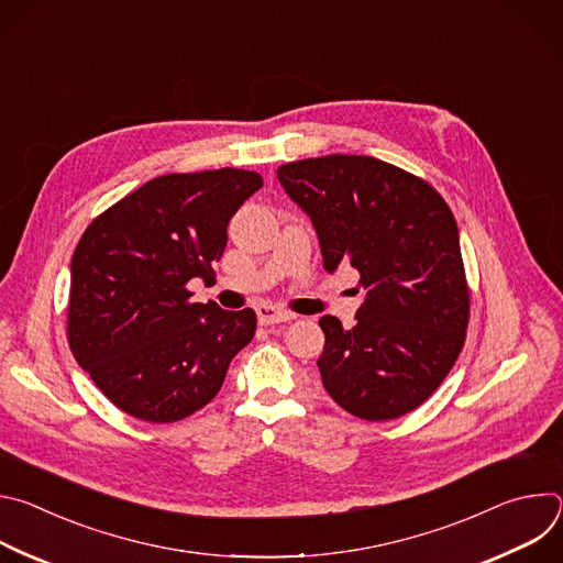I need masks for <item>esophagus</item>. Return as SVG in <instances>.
Listing matches in <instances>:
<instances>
[{
  "instance_id": "esophagus-1",
  "label": "esophagus",
  "mask_w": 563,
  "mask_h": 563,
  "mask_svg": "<svg viewBox=\"0 0 563 563\" xmlns=\"http://www.w3.org/2000/svg\"><path fill=\"white\" fill-rule=\"evenodd\" d=\"M296 318V313L274 307V305H261L258 307V323L261 325H276V323H287V320Z\"/></svg>"
}]
</instances>
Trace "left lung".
<instances>
[{
  "mask_svg": "<svg viewBox=\"0 0 563 563\" xmlns=\"http://www.w3.org/2000/svg\"><path fill=\"white\" fill-rule=\"evenodd\" d=\"M278 180L311 218L325 269L350 265L365 289L352 330L318 320L328 394L365 421L417 410L456 363L470 320L452 209L428 180L369 155L296 159Z\"/></svg>",
  "mask_w": 563,
  "mask_h": 563,
  "instance_id": "8db88e82",
  "label": "left lung"
}]
</instances>
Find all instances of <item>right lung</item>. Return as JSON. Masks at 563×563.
<instances>
[{"label":"right lung","mask_w":563,"mask_h":563,"mask_svg":"<svg viewBox=\"0 0 563 563\" xmlns=\"http://www.w3.org/2000/svg\"><path fill=\"white\" fill-rule=\"evenodd\" d=\"M263 176L245 169L167 174L124 196L85 229L70 261L68 347L122 412L174 423L218 394L252 343L256 311L191 302L213 278L227 224Z\"/></svg>","instance_id":"1"}]
</instances>
